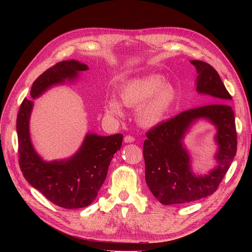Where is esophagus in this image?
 I'll return each instance as SVG.
<instances>
[{
	"label": "esophagus",
	"mask_w": 252,
	"mask_h": 252,
	"mask_svg": "<svg viewBox=\"0 0 252 252\" xmlns=\"http://www.w3.org/2000/svg\"><path fill=\"white\" fill-rule=\"evenodd\" d=\"M134 141H135V138H134L133 136L127 135V136L125 137V142H126V143H133Z\"/></svg>",
	"instance_id": "1"
}]
</instances>
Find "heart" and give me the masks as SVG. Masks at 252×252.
<instances>
[{
  "instance_id": "heart-1",
  "label": "heart",
  "mask_w": 252,
  "mask_h": 252,
  "mask_svg": "<svg viewBox=\"0 0 252 252\" xmlns=\"http://www.w3.org/2000/svg\"><path fill=\"white\" fill-rule=\"evenodd\" d=\"M122 103L126 107H136L135 115L140 126L151 127L159 125L173 109L177 101L176 87L164 81L160 74H148L131 78L118 90ZM122 103L113 97L105 100L104 108L110 116H123Z\"/></svg>"
}]
</instances>
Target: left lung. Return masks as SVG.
Listing matches in <instances>:
<instances>
[{
	"instance_id": "8db88e82",
	"label": "left lung",
	"mask_w": 252,
	"mask_h": 252,
	"mask_svg": "<svg viewBox=\"0 0 252 252\" xmlns=\"http://www.w3.org/2000/svg\"><path fill=\"white\" fill-rule=\"evenodd\" d=\"M197 70L196 91L207 95L210 104L183 111L147 131L144 141L145 179L156 199L164 205L190 203L214 194L234 159L237 133L232 99L218 71L206 62L192 60ZM205 118L217 127L218 165L205 176L190 170L182 139L198 119Z\"/></svg>"
}]
</instances>
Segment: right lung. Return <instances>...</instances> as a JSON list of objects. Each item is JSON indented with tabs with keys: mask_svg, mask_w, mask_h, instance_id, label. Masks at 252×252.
Listing matches in <instances>:
<instances>
[{
	"mask_svg": "<svg viewBox=\"0 0 252 252\" xmlns=\"http://www.w3.org/2000/svg\"><path fill=\"white\" fill-rule=\"evenodd\" d=\"M88 65L76 60L58 62L39 75L32 84V98L41 96L50 87L65 79L74 81ZM33 103L24 99L17 115L19 166L23 177L49 201L66 209L90 205L107 176L108 166L116 151L121 149L123 135L102 137L88 134L79 150L67 160L44 161L31 141L30 117Z\"/></svg>",
	"mask_w": 252,
	"mask_h": 252,
	"instance_id": "right-lung-1",
	"label": "right lung"
}]
</instances>
